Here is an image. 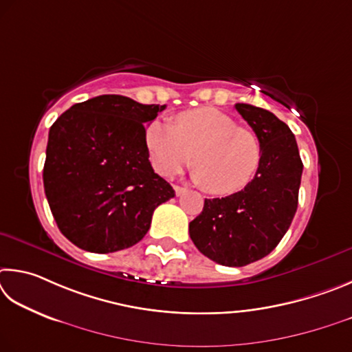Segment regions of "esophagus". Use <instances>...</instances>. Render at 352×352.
<instances>
[{
  "instance_id": "esophagus-1",
  "label": "esophagus",
  "mask_w": 352,
  "mask_h": 352,
  "mask_svg": "<svg viewBox=\"0 0 352 352\" xmlns=\"http://www.w3.org/2000/svg\"><path fill=\"white\" fill-rule=\"evenodd\" d=\"M175 192H176L177 196H181V195H184V193L187 192V188H184V187H181V186H175Z\"/></svg>"
}]
</instances>
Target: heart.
<instances>
[{"label": "heart", "instance_id": "1", "mask_svg": "<svg viewBox=\"0 0 352 352\" xmlns=\"http://www.w3.org/2000/svg\"><path fill=\"white\" fill-rule=\"evenodd\" d=\"M145 142L153 168L160 176L176 175L193 157L195 181L217 196L244 190L261 162L256 134L212 107L184 111L176 116L175 126L153 122Z\"/></svg>", "mask_w": 352, "mask_h": 352}]
</instances>
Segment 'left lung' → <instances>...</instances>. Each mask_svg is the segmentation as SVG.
I'll return each mask as SVG.
<instances>
[{"instance_id": "8db88e82", "label": "left lung", "mask_w": 352, "mask_h": 352, "mask_svg": "<svg viewBox=\"0 0 352 352\" xmlns=\"http://www.w3.org/2000/svg\"><path fill=\"white\" fill-rule=\"evenodd\" d=\"M235 108L260 140V166L239 193L206 199L188 226L201 254L229 267L255 263L278 245L297 212L303 173L297 140L285 122L254 104Z\"/></svg>"}]
</instances>
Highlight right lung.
<instances>
[{
    "instance_id": "add662e5",
    "label": "right lung",
    "mask_w": 352,
    "mask_h": 352,
    "mask_svg": "<svg viewBox=\"0 0 352 352\" xmlns=\"http://www.w3.org/2000/svg\"><path fill=\"white\" fill-rule=\"evenodd\" d=\"M165 104L107 94L76 103L49 129L43 184L60 232L77 248L111 254L146 235L175 190L150 164L146 123Z\"/></svg>"
}]
</instances>
